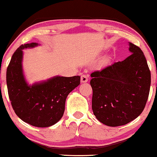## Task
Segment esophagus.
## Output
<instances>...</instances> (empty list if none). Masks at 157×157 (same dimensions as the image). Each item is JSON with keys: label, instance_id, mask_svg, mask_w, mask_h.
<instances>
[{"label": "esophagus", "instance_id": "34e87169", "mask_svg": "<svg viewBox=\"0 0 157 157\" xmlns=\"http://www.w3.org/2000/svg\"><path fill=\"white\" fill-rule=\"evenodd\" d=\"M88 81V76L86 75H82L81 77V83H86Z\"/></svg>", "mask_w": 157, "mask_h": 157}]
</instances>
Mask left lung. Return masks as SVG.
Masks as SVG:
<instances>
[{"mask_svg":"<svg viewBox=\"0 0 157 157\" xmlns=\"http://www.w3.org/2000/svg\"><path fill=\"white\" fill-rule=\"evenodd\" d=\"M132 55L91 74L92 110L109 126L125 125L142 112L149 97L151 73L140 48L128 43Z\"/></svg>","mask_w":157,"mask_h":157,"instance_id":"left-lung-1","label":"left lung"}]
</instances>
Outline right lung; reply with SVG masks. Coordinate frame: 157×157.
I'll use <instances>...</instances> for the list:
<instances>
[{
  "label": "right lung",
  "mask_w": 157,
  "mask_h": 157,
  "mask_svg": "<svg viewBox=\"0 0 157 157\" xmlns=\"http://www.w3.org/2000/svg\"><path fill=\"white\" fill-rule=\"evenodd\" d=\"M38 46L37 43L21 45L15 51L6 71V83L16 115L30 125L48 127L63 117L66 98L80 84L81 77L56 76L29 84L23 73V50Z\"/></svg>",
  "instance_id": "right-lung-1"
}]
</instances>
